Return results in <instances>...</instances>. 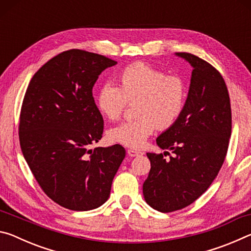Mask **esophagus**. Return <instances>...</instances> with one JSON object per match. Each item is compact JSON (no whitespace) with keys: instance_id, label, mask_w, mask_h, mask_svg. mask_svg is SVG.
Here are the masks:
<instances>
[{"instance_id":"1","label":"esophagus","mask_w":251,"mask_h":251,"mask_svg":"<svg viewBox=\"0 0 251 251\" xmlns=\"http://www.w3.org/2000/svg\"><path fill=\"white\" fill-rule=\"evenodd\" d=\"M127 152H128V155L130 157H137V156H141V155L144 154L143 151H136V150H128V151H127Z\"/></svg>"}]
</instances>
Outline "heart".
<instances>
[{"mask_svg": "<svg viewBox=\"0 0 251 251\" xmlns=\"http://www.w3.org/2000/svg\"><path fill=\"white\" fill-rule=\"evenodd\" d=\"M188 88L178 76L145 63L127 66L118 76L117 86L106 84L96 97L100 113L109 121L122 116L127 103H135L138 118L124 122L108 130V137L120 145L141 148L154 133L156 126L166 129L173 126L184 112Z\"/></svg>", "mask_w": 251, "mask_h": 251, "instance_id": "1", "label": "heart"}]
</instances>
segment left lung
Masks as SVG:
<instances>
[{
	"mask_svg": "<svg viewBox=\"0 0 251 251\" xmlns=\"http://www.w3.org/2000/svg\"><path fill=\"white\" fill-rule=\"evenodd\" d=\"M193 67L184 112L156 139L161 150L147 152L151 171L144 181L146 202L161 212L193 203L211 185L226 157L231 136V108L226 83L209 63L189 53H176Z\"/></svg>",
	"mask_w": 251,
	"mask_h": 251,
	"instance_id": "left-lung-1",
	"label": "left lung"
}]
</instances>
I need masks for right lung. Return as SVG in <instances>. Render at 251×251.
<instances>
[{
  "instance_id": "1",
  "label": "right lung",
  "mask_w": 251,
  "mask_h": 251,
  "mask_svg": "<svg viewBox=\"0 0 251 251\" xmlns=\"http://www.w3.org/2000/svg\"><path fill=\"white\" fill-rule=\"evenodd\" d=\"M116 64L100 54L66 50L34 74L25 93L21 150L43 192L67 209L103 205L125 158V148L118 144L90 148L104 128L93 86L101 72Z\"/></svg>"
}]
</instances>
